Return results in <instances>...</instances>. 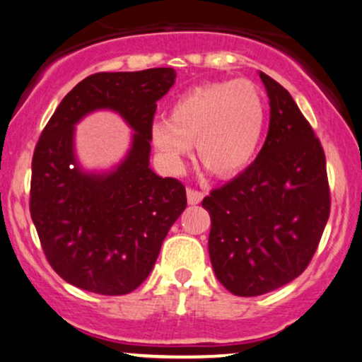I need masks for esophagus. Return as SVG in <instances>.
I'll return each instance as SVG.
<instances>
[{"mask_svg": "<svg viewBox=\"0 0 362 362\" xmlns=\"http://www.w3.org/2000/svg\"><path fill=\"white\" fill-rule=\"evenodd\" d=\"M202 199H204V194H202L201 190L190 189V187H189V189H187V201H189L190 206L199 204V202H201Z\"/></svg>", "mask_w": 362, "mask_h": 362, "instance_id": "esophagus-1", "label": "esophagus"}]
</instances>
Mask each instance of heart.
I'll return each instance as SVG.
<instances>
[{"mask_svg": "<svg viewBox=\"0 0 362 362\" xmlns=\"http://www.w3.org/2000/svg\"><path fill=\"white\" fill-rule=\"evenodd\" d=\"M267 107L250 80L214 81L185 91L170 105L168 119L149 127V139L163 165L180 172L192 151L214 175L242 173L259 151Z\"/></svg>", "mask_w": 362, "mask_h": 362, "instance_id": "1", "label": "heart"}]
</instances>
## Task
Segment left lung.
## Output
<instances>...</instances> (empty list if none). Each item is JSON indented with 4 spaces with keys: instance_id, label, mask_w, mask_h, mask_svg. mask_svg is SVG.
Returning <instances> with one entry per match:
<instances>
[{
    "instance_id": "obj_1",
    "label": "left lung",
    "mask_w": 362,
    "mask_h": 362,
    "mask_svg": "<svg viewBox=\"0 0 362 362\" xmlns=\"http://www.w3.org/2000/svg\"><path fill=\"white\" fill-rule=\"evenodd\" d=\"M271 120L259 156L202 201L209 257L236 296H260L296 279L317 252L330 214L325 153L289 91L259 73Z\"/></svg>"
}]
</instances>
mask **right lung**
I'll return each instance as SVG.
<instances>
[{"label":"right lung","instance_id":"1","mask_svg":"<svg viewBox=\"0 0 362 362\" xmlns=\"http://www.w3.org/2000/svg\"><path fill=\"white\" fill-rule=\"evenodd\" d=\"M175 78L172 68L91 74L62 98L40 134L32 221L51 267L76 288L105 296L134 291L187 207L185 187L149 168L156 102ZM95 110L115 111L133 131L128 155L107 173H86L74 153V127Z\"/></svg>","mask_w":362,"mask_h":362}]
</instances>
